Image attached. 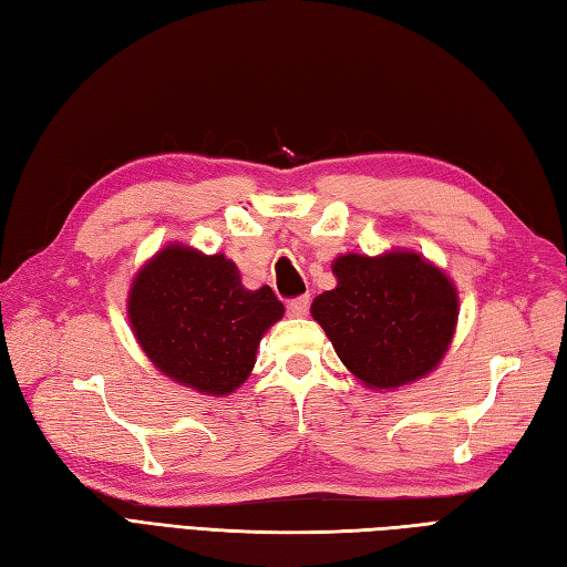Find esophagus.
Returning <instances> with one entry per match:
<instances>
[{
	"instance_id": "obj_1",
	"label": "esophagus",
	"mask_w": 567,
	"mask_h": 567,
	"mask_svg": "<svg viewBox=\"0 0 567 567\" xmlns=\"http://www.w3.org/2000/svg\"><path fill=\"white\" fill-rule=\"evenodd\" d=\"M309 311V297L302 295V297H295L287 302V315L290 317H305Z\"/></svg>"
}]
</instances>
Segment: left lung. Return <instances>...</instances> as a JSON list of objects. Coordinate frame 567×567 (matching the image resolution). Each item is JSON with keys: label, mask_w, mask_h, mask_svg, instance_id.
Listing matches in <instances>:
<instances>
[{"label": "left lung", "mask_w": 567, "mask_h": 567, "mask_svg": "<svg viewBox=\"0 0 567 567\" xmlns=\"http://www.w3.org/2000/svg\"><path fill=\"white\" fill-rule=\"evenodd\" d=\"M339 285L311 305L343 365L368 388H400L439 365L453 339V282L416 252L333 260Z\"/></svg>", "instance_id": "1"}]
</instances>
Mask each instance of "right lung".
<instances>
[{
    "instance_id": "1",
    "label": "right lung",
    "mask_w": 567,
    "mask_h": 567,
    "mask_svg": "<svg viewBox=\"0 0 567 567\" xmlns=\"http://www.w3.org/2000/svg\"><path fill=\"white\" fill-rule=\"evenodd\" d=\"M285 307L268 285L246 290L236 265L167 246L136 275L128 319L151 363L175 382L228 394L256 365V348Z\"/></svg>"
}]
</instances>
